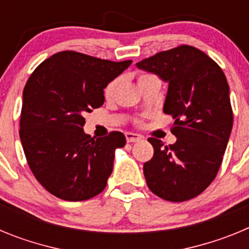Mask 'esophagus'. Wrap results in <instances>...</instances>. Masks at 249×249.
<instances>
[{"mask_svg": "<svg viewBox=\"0 0 249 249\" xmlns=\"http://www.w3.org/2000/svg\"><path fill=\"white\" fill-rule=\"evenodd\" d=\"M126 140L128 143H132V142H138V141L142 140V136L137 135V133H131V132H127Z\"/></svg>", "mask_w": 249, "mask_h": 249, "instance_id": "1", "label": "esophagus"}]
</instances>
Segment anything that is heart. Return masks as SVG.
<instances>
[{
    "instance_id": "heart-1",
    "label": "heart",
    "mask_w": 249,
    "mask_h": 249,
    "mask_svg": "<svg viewBox=\"0 0 249 249\" xmlns=\"http://www.w3.org/2000/svg\"><path fill=\"white\" fill-rule=\"evenodd\" d=\"M151 77H156L153 76V74H148V73H143V74H141L140 76V80H138V82L142 80H146V78H151ZM117 86H118V80H113L111 81V82L108 83V85L106 86V89H105V96L107 98L112 97L114 94V92H116V89H117Z\"/></svg>"
}]
</instances>
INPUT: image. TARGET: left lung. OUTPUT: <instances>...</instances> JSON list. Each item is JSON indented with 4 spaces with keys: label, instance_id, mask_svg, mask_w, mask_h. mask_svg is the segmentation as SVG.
<instances>
[{
    "label": "left lung",
    "instance_id": "1",
    "mask_svg": "<svg viewBox=\"0 0 249 249\" xmlns=\"http://www.w3.org/2000/svg\"><path fill=\"white\" fill-rule=\"evenodd\" d=\"M168 83L163 112L175 120L173 144L148 138L155 155L143 166L149 190L183 202L212 183L233 126L230 86L217 63L198 48L178 46L136 63Z\"/></svg>",
    "mask_w": 249,
    "mask_h": 249
}]
</instances>
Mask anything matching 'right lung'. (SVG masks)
<instances>
[{
  "mask_svg": "<svg viewBox=\"0 0 249 249\" xmlns=\"http://www.w3.org/2000/svg\"><path fill=\"white\" fill-rule=\"evenodd\" d=\"M132 61L112 62L63 51L43 61L23 89L19 138L37 181L65 201H86L105 190L114 151L126 144L121 132L91 138L86 112L105 102L103 89Z\"/></svg>",
  "mask_w": 249,
  "mask_h": 249,
  "instance_id": "1",
  "label": "right lung"
}]
</instances>
